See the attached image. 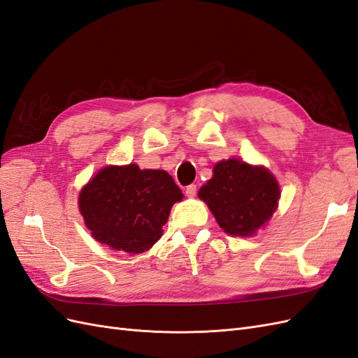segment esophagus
Segmentation results:
<instances>
[{
  "mask_svg": "<svg viewBox=\"0 0 358 358\" xmlns=\"http://www.w3.org/2000/svg\"><path fill=\"white\" fill-rule=\"evenodd\" d=\"M196 192H198L196 185H190V186H187V187H186V195H187L189 198L196 196Z\"/></svg>",
  "mask_w": 358,
  "mask_h": 358,
  "instance_id": "esophagus-1",
  "label": "esophagus"
}]
</instances>
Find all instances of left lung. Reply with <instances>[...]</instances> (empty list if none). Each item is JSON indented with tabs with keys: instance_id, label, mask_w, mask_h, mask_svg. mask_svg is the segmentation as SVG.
<instances>
[{
	"instance_id": "left-lung-1",
	"label": "left lung",
	"mask_w": 358,
	"mask_h": 358,
	"mask_svg": "<svg viewBox=\"0 0 358 358\" xmlns=\"http://www.w3.org/2000/svg\"><path fill=\"white\" fill-rule=\"evenodd\" d=\"M198 196L207 203L219 227L229 236L250 237L278 208V180L264 166L238 159L220 160Z\"/></svg>"
}]
</instances>
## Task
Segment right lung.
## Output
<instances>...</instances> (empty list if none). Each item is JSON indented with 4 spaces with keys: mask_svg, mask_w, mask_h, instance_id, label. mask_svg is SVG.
Masks as SVG:
<instances>
[{
    "mask_svg": "<svg viewBox=\"0 0 358 358\" xmlns=\"http://www.w3.org/2000/svg\"><path fill=\"white\" fill-rule=\"evenodd\" d=\"M182 199L166 171L105 166L79 193V210L93 238L130 255L151 249L163 234L171 208Z\"/></svg>",
    "mask_w": 358,
    "mask_h": 358,
    "instance_id": "right-lung-1",
    "label": "right lung"
}]
</instances>
